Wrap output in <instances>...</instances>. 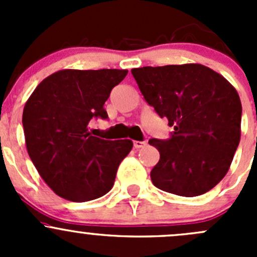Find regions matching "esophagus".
<instances>
[{
	"label": "esophagus",
	"instance_id": "34e87169",
	"mask_svg": "<svg viewBox=\"0 0 257 257\" xmlns=\"http://www.w3.org/2000/svg\"><path fill=\"white\" fill-rule=\"evenodd\" d=\"M133 145H134V148H136V149H141V148H143V147H145V145H147V143H145V142H139V141H134V143H133Z\"/></svg>",
	"mask_w": 257,
	"mask_h": 257
}]
</instances>
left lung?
<instances>
[{
    "label": "left lung",
    "instance_id": "obj_1",
    "mask_svg": "<svg viewBox=\"0 0 257 257\" xmlns=\"http://www.w3.org/2000/svg\"><path fill=\"white\" fill-rule=\"evenodd\" d=\"M144 99L174 126L150 139L160 153L153 184L180 196L211 190L226 175L241 136V102L221 74L198 63L132 69Z\"/></svg>",
    "mask_w": 257,
    "mask_h": 257
}]
</instances>
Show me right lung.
<instances>
[{"label":"right lung","instance_id":"add662e5","mask_svg":"<svg viewBox=\"0 0 257 257\" xmlns=\"http://www.w3.org/2000/svg\"><path fill=\"white\" fill-rule=\"evenodd\" d=\"M126 73V69H62L43 79L26 102L22 124L28 155L61 198L83 203L113 188L133 142L93 137L88 124L93 118H108L103 105Z\"/></svg>","mask_w":257,"mask_h":257}]
</instances>
